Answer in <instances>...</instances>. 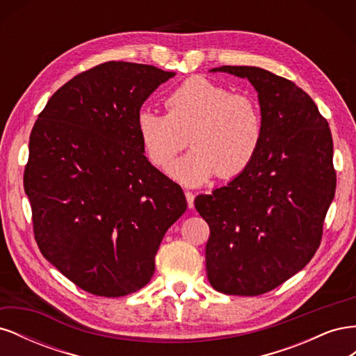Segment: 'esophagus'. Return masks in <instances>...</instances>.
Returning <instances> with one entry per match:
<instances>
[{
	"label": "esophagus",
	"instance_id": "esophagus-1",
	"mask_svg": "<svg viewBox=\"0 0 356 356\" xmlns=\"http://www.w3.org/2000/svg\"><path fill=\"white\" fill-rule=\"evenodd\" d=\"M186 199H187L188 208H190V209L195 208V195H193L191 191H186Z\"/></svg>",
	"mask_w": 356,
	"mask_h": 356
}]
</instances>
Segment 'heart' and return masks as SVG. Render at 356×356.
Wrapping results in <instances>:
<instances>
[{
  "mask_svg": "<svg viewBox=\"0 0 356 356\" xmlns=\"http://www.w3.org/2000/svg\"><path fill=\"white\" fill-rule=\"evenodd\" d=\"M168 114L144 108L136 118L138 135L149 161L166 168L188 143L190 153L169 168L186 186L213 175L233 178L251 166L264 136L263 115L251 96L232 93L204 77H191L172 92Z\"/></svg>",
  "mask_w": 356,
  "mask_h": 356,
  "instance_id": "obj_1",
  "label": "heart"
}]
</instances>
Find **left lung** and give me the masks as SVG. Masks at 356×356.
I'll return each instance as SVG.
<instances>
[{"label": "left lung", "mask_w": 356, "mask_h": 356, "mask_svg": "<svg viewBox=\"0 0 356 356\" xmlns=\"http://www.w3.org/2000/svg\"><path fill=\"white\" fill-rule=\"evenodd\" d=\"M211 71L250 80L264 136L250 168L195 199L211 230L208 279L224 294L260 296L300 272L321 245L336 193L331 131L315 102L293 81L257 67Z\"/></svg>", "instance_id": "8db88e82"}]
</instances>
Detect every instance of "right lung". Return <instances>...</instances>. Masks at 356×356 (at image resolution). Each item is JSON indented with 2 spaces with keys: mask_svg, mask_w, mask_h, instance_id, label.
I'll return each mask as SVG.
<instances>
[{
  "mask_svg": "<svg viewBox=\"0 0 356 356\" xmlns=\"http://www.w3.org/2000/svg\"><path fill=\"white\" fill-rule=\"evenodd\" d=\"M175 72L105 62L53 93L29 136L24 174L41 254L81 289L122 297L145 286L168 229L187 209L138 135L143 104Z\"/></svg>",
  "mask_w": 356,
  "mask_h": 356,
  "instance_id": "obj_1",
  "label": "right lung"
}]
</instances>
